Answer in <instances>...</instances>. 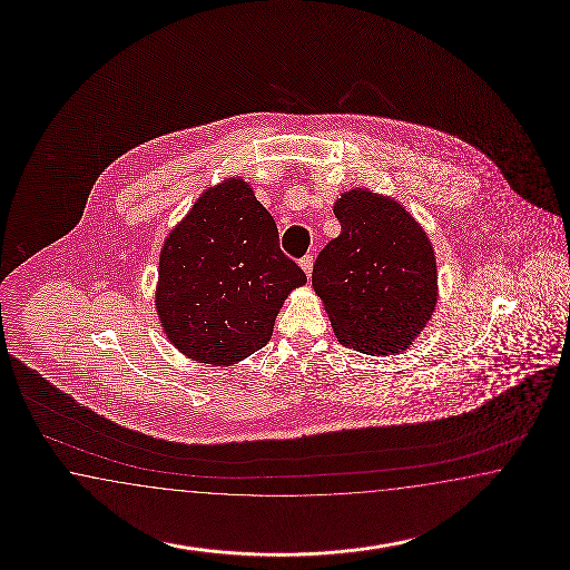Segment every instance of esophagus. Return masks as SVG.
I'll use <instances>...</instances> for the list:
<instances>
[{"instance_id":"1","label":"esophagus","mask_w":570,"mask_h":570,"mask_svg":"<svg viewBox=\"0 0 570 570\" xmlns=\"http://www.w3.org/2000/svg\"><path fill=\"white\" fill-rule=\"evenodd\" d=\"M298 264L303 267L304 274L311 278V272H313V255H304L303 259H301Z\"/></svg>"}]
</instances>
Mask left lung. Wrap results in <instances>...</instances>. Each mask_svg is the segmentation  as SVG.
I'll return each instance as SVG.
<instances>
[{"instance_id":"1","label":"left lung","mask_w":570,"mask_h":570,"mask_svg":"<svg viewBox=\"0 0 570 570\" xmlns=\"http://www.w3.org/2000/svg\"><path fill=\"white\" fill-rule=\"evenodd\" d=\"M342 233L316 257L313 288L337 340L367 355L399 354L438 303L435 255L405 206L355 188L333 206Z\"/></svg>"}]
</instances>
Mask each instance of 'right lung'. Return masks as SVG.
<instances>
[{"instance_id":"1","label":"right lung","mask_w":570,"mask_h":570,"mask_svg":"<svg viewBox=\"0 0 570 570\" xmlns=\"http://www.w3.org/2000/svg\"><path fill=\"white\" fill-rule=\"evenodd\" d=\"M278 240L240 177L196 200L165 239L155 291L161 327L181 354L228 366L269 342L286 296L306 282Z\"/></svg>"}]
</instances>
